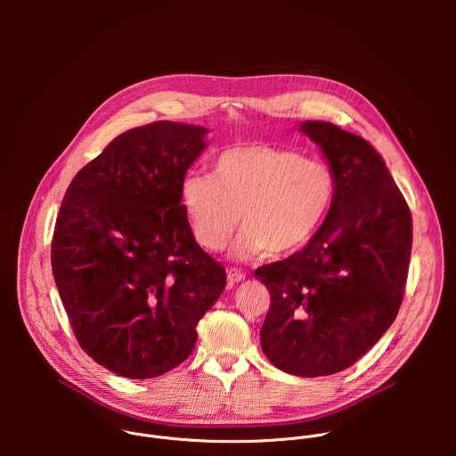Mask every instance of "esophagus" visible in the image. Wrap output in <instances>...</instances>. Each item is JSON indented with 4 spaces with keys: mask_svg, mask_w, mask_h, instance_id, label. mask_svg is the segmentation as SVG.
<instances>
[{
    "mask_svg": "<svg viewBox=\"0 0 456 456\" xmlns=\"http://www.w3.org/2000/svg\"><path fill=\"white\" fill-rule=\"evenodd\" d=\"M241 280H245V273H243V271H240V269H236V267H229V269H227V281H229L231 285L240 283Z\"/></svg>",
    "mask_w": 456,
    "mask_h": 456,
    "instance_id": "esophagus-1",
    "label": "esophagus"
}]
</instances>
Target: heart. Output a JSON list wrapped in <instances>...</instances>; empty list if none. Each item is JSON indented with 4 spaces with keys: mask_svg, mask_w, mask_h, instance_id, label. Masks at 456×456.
Listing matches in <instances>:
<instances>
[{
    "mask_svg": "<svg viewBox=\"0 0 456 456\" xmlns=\"http://www.w3.org/2000/svg\"><path fill=\"white\" fill-rule=\"evenodd\" d=\"M338 175L327 162L265 144L222 151L208 173H187L180 202L194 240L211 252L225 248L238 227L234 254H296L317 234L338 197Z\"/></svg>",
    "mask_w": 456,
    "mask_h": 456,
    "instance_id": "1",
    "label": "heart"
}]
</instances>
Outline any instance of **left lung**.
<instances>
[{
	"mask_svg": "<svg viewBox=\"0 0 456 456\" xmlns=\"http://www.w3.org/2000/svg\"><path fill=\"white\" fill-rule=\"evenodd\" d=\"M338 175L334 208L296 254L256 269L271 292L262 348L280 370L322 377L359 361L399 314L413 241L410 208L377 150L330 122L306 120Z\"/></svg>",
	"mask_w": 456,
	"mask_h": 456,
	"instance_id": "left-lung-1",
	"label": "left lung"
}]
</instances>
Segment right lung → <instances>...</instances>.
I'll use <instances>...</instances> for the list:
<instances>
[{
  "label": "right lung",
  "instance_id": "add662e5",
  "mask_svg": "<svg viewBox=\"0 0 456 456\" xmlns=\"http://www.w3.org/2000/svg\"><path fill=\"white\" fill-rule=\"evenodd\" d=\"M206 134L169 120L127 129L74 176L57 213L52 273L74 336L120 377L182 364L225 289L180 202Z\"/></svg>",
  "mask_w": 456,
  "mask_h": 456
}]
</instances>
